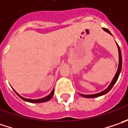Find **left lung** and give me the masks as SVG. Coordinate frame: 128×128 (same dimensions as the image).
<instances>
[{
    "mask_svg": "<svg viewBox=\"0 0 128 128\" xmlns=\"http://www.w3.org/2000/svg\"><path fill=\"white\" fill-rule=\"evenodd\" d=\"M102 29L106 31V32H108L109 34H110L111 36H112V34H111V32L108 30V29H106L105 28H102ZM117 44V46H118V53H119V64H118V70L116 72V75H115V76L113 78V79L112 80V81L110 83V85L108 86V87L106 88V90H104L103 91H102L100 92H99V93H96V94H92V95H83V94H80V95L82 97H84V98H96V97H99V96H103V95H105L106 93H108L109 91L111 89H112V88L113 87V86L115 85V83L116 82V81L118 80V78H119V76H120V73L121 72V69H122V55H121V51H120V47L118 45V43H116Z\"/></svg>",
    "mask_w": 128,
    "mask_h": 128,
    "instance_id": "8db88e82",
    "label": "left lung"
}]
</instances>
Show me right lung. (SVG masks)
I'll use <instances>...</instances> for the list:
<instances>
[{
    "label": "right lung",
    "mask_w": 128,
    "mask_h": 128,
    "mask_svg": "<svg viewBox=\"0 0 128 128\" xmlns=\"http://www.w3.org/2000/svg\"><path fill=\"white\" fill-rule=\"evenodd\" d=\"M14 91L16 92V93L17 94L18 96H19V98H20L22 100L25 101H27V102H34V103H39V102H47V101L50 100V99L52 98V97L53 96V93H54V89L52 90V92L46 97H45V98H40V99H37V100H32V99H28V98H23L21 96H20L18 93L16 91L14 90Z\"/></svg>",
    "instance_id": "obj_1"
}]
</instances>
